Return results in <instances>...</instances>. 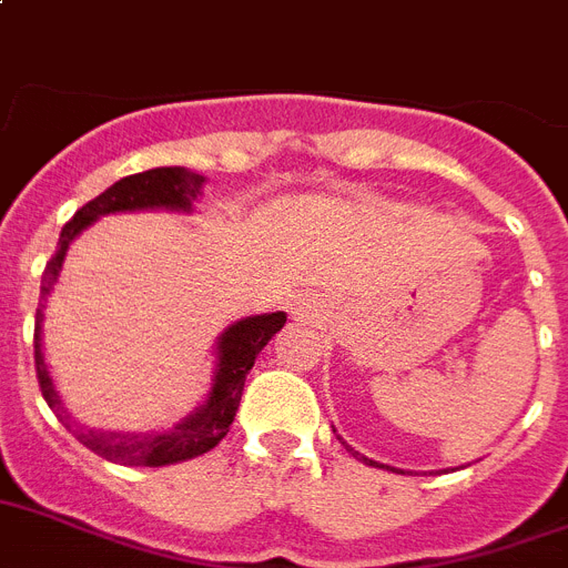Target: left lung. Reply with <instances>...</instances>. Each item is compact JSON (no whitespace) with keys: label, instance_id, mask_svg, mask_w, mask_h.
Listing matches in <instances>:
<instances>
[{"label":"left lung","instance_id":"8db88e82","mask_svg":"<svg viewBox=\"0 0 568 568\" xmlns=\"http://www.w3.org/2000/svg\"><path fill=\"white\" fill-rule=\"evenodd\" d=\"M338 439H342V436H338ZM353 454H356V450H353ZM358 459H365V463H371V465H376V468H387V465H379V463H373V459H367V457H362V454H356Z\"/></svg>","mask_w":568,"mask_h":568}]
</instances>
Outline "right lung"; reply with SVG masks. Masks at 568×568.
I'll return each mask as SVG.
<instances>
[{"label": "right lung", "instance_id": "add662e5", "mask_svg": "<svg viewBox=\"0 0 568 568\" xmlns=\"http://www.w3.org/2000/svg\"><path fill=\"white\" fill-rule=\"evenodd\" d=\"M203 186V174L186 172L178 166L149 169V172L129 174L114 186H109L103 195H97L89 201L77 215L62 226L60 241H57V252L45 264L40 287V302H45V295L51 293L53 281L60 275L62 258H65L68 244L80 235L85 226L100 215L109 212H125V210H152V206H169V210H189L192 201L197 197ZM287 316L284 313H270V316H252L244 322L232 324L230 331L221 336V358H217L215 387H212L210 399L197 410L195 416L183 419L178 428L163 430V434H111V430H89L77 425L71 416L62 408L60 396L53 390V382L48 376L45 358H42L40 347V331H42V304L37 307V327H33V362H37V379H40V390L45 396L48 408L57 414L62 425L80 439L85 448L100 454L103 459L120 465H158L181 463V459L201 457L206 450L215 448L230 430L235 410L241 405V394H244L246 373L255 365V356L264 351V344L284 327Z\"/></svg>", "mask_w": 568, "mask_h": 568}]
</instances>
